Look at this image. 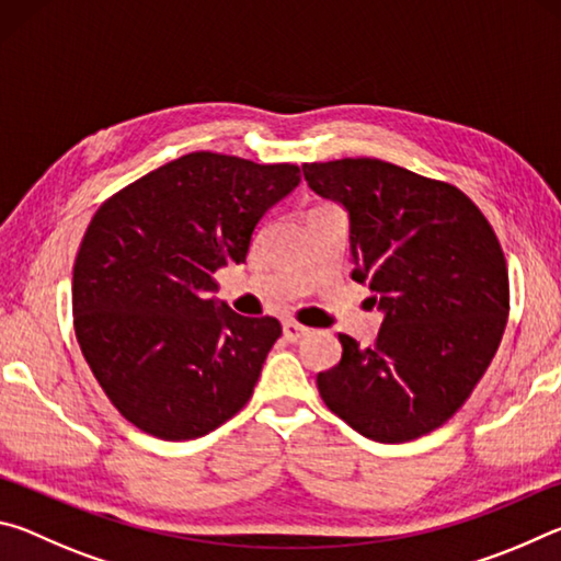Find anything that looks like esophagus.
Returning <instances> with one entry per match:
<instances>
[{
	"label": "esophagus",
	"instance_id": "1",
	"mask_svg": "<svg viewBox=\"0 0 561 561\" xmlns=\"http://www.w3.org/2000/svg\"><path fill=\"white\" fill-rule=\"evenodd\" d=\"M282 331H284V339L287 341H299V339H304L309 334V329L307 327H301V324H297V321H284L282 324Z\"/></svg>",
	"mask_w": 561,
	"mask_h": 561
}]
</instances>
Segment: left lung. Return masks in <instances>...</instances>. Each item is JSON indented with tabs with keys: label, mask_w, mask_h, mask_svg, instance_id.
I'll return each mask as SVG.
<instances>
[{
	"label": "left lung",
	"mask_w": 561,
	"mask_h": 561,
	"mask_svg": "<svg viewBox=\"0 0 561 561\" xmlns=\"http://www.w3.org/2000/svg\"><path fill=\"white\" fill-rule=\"evenodd\" d=\"M317 195L348 210L351 279L383 311L376 344L339 334L341 360L317 376L331 413L378 443L428 435L485 376L510 314L507 262L468 195L378 158L304 163Z\"/></svg>",
	"instance_id": "1"
}]
</instances>
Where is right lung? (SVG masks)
<instances>
[{"mask_svg": "<svg viewBox=\"0 0 561 561\" xmlns=\"http://www.w3.org/2000/svg\"><path fill=\"white\" fill-rule=\"evenodd\" d=\"M299 180L294 163L197 150L91 217L73 262V331L103 393L136 428L193 440L252 398L282 324L217 307L210 291L215 272L244 262L262 215Z\"/></svg>", "mask_w": 561, "mask_h": 561, "instance_id": "add662e5", "label": "right lung"}]
</instances>
